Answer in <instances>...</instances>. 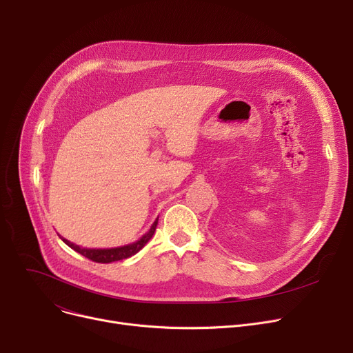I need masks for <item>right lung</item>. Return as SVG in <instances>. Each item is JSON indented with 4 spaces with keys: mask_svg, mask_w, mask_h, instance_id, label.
<instances>
[{
    "mask_svg": "<svg viewBox=\"0 0 353 353\" xmlns=\"http://www.w3.org/2000/svg\"><path fill=\"white\" fill-rule=\"evenodd\" d=\"M157 220L152 225L150 230H148L141 239H139L137 242L132 243V245H127V246H121V248H113V249H84V248H80L77 245H74L71 242H68L67 239L61 237L63 242L70 246L71 249H74L76 252H79L80 254H83L84 257L90 259V261L92 262H97V263H111V262H117V261H123V259H127L130 256L136 254L139 250H141L145 243L150 240L156 232V228H157Z\"/></svg>",
    "mask_w": 353,
    "mask_h": 353,
    "instance_id": "add662e5",
    "label": "right lung"
}]
</instances>
